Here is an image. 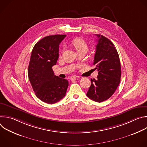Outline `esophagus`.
<instances>
[{
    "mask_svg": "<svg viewBox=\"0 0 147 147\" xmlns=\"http://www.w3.org/2000/svg\"><path fill=\"white\" fill-rule=\"evenodd\" d=\"M76 79H77V77L76 76H71V81H75V80H76Z\"/></svg>",
    "mask_w": 147,
    "mask_h": 147,
    "instance_id": "esophagus-1",
    "label": "esophagus"
}]
</instances>
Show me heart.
I'll use <instances>...</instances> for the list:
<instances>
[{"label": "heart", "mask_w": 147, "mask_h": 147, "mask_svg": "<svg viewBox=\"0 0 147 147\" xmlns=\"http://www.w3.org/2000/svg\"><path fill=\"white\" fill-rule=\"evenodd\" d=\"M71 44L77 52H80L81 51L87 52L88 51V44L84 40L80 38H74L71 42ZM64 50L65 49L63 48L61 50V52H63Z\"/></svg>", "instance_id": "1"}]
</instances>
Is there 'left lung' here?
<instances>
[{
    "instance_id": "8db88e82",
    "label": "left lung",
    "mask_w": 147,
    "mask_h": 147,
    "mask_svg": "<svg viewBox=\"0 0 147 147\" xmlns=\"http://www.w3.org/2000/svg\"><path fill=\"white\" fill-rule=\"evenodd\" d=\"M98 44L94 65L98 71L97 79H91V85L87 93L91 99L102 102L109 99L119 86L121 78L119 56L112 42L100 34H96Z\"/></svg>"
}]
</instances>
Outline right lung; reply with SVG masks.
Listing matches in <instances>:
<instances>
[{"mask_svg": "<svg viewBox=\"0 0 147 147\" xmlns=\"http://www.w3.org/2000/svg\"><path fill=\"white\" fill-rule=\"evenodd\" d=\"M66 35L44 37L32 51L28 76L36 96L42 101L53 104L66 95L69 86L67 80L54 74L52 66L59 57V46Z\"/></svg>", "mask_w": 147, "mask_h": 147, "instance_id": "obj_1", "label": "right lung"}]
</instances>
